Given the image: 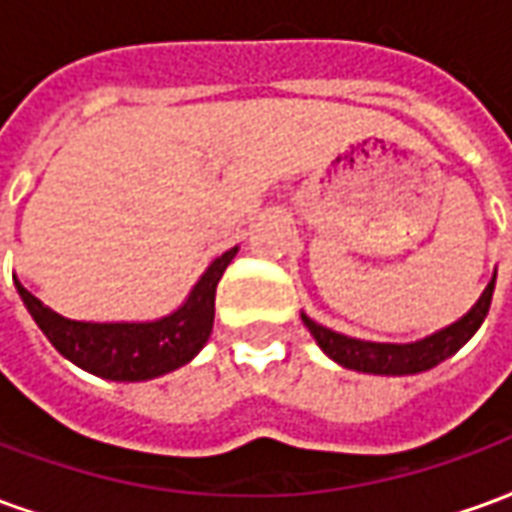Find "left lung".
<instances>
[{
    "mask_svg": "<svg viewBox=\"0 0 512 512\" xmlns=\"http://www.w3.org/2000/svg\"><path fill=\"white\" fill-rule=\"evenodd\" d=\"M494 285L496 274L488 282V288L483 290V296L477 299V304L463 315L461 321L450 323L447 329L430 334L425 340H417V343L400 345L356 340V337H348V334L326 329L321 323L307 318L304 312H301V321L310 329L315 343L321 345L323 354L334 359L337 365L356 370V373H373V376H414V373H425L430 367H436L472 340V334L480 329V323L488 315V307H491V299H494Z\"/></svg>",
    "mask_w": 512,
    "mask_h": 512,
    "instance_id": "8db88e82",
    "label": "left lung"
}]
</instances>
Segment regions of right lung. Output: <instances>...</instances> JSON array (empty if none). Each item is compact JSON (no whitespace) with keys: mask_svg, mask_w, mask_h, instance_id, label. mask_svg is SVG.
I'll list each match as a JSON object with an SVG mask.
<instances>
[{"mask_svg":"<svg viewBox=\"0 0 512 512\" xmlns=\"http://www.w3.org/2000/svg\"><path fill=\"white\" fill-rule=\"evenodd\" d=\"M238 246L216 257L191 288L178 310L145 323H90L62 318L35 299L16 277V290L40 332L73 365L109 381H150L189 365L208 343L213 329V301L224 268Z\"/></svg>","mask_w":512,"mask_h":512,"instance_id":"obj_1","label":"right lung"}]
</instances>
